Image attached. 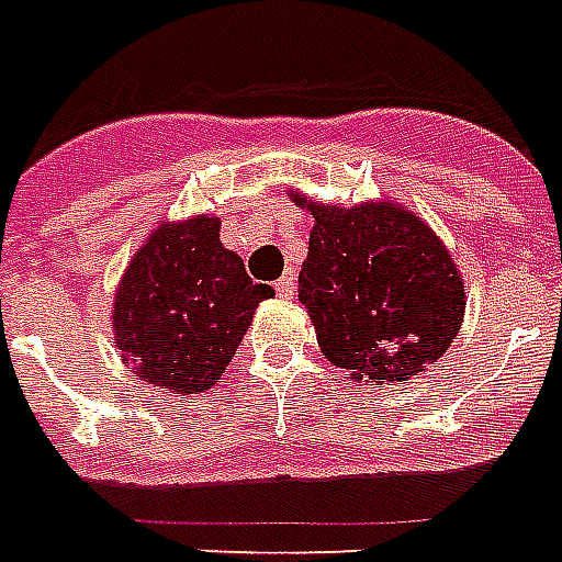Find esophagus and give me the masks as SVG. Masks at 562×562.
<instances>
[{
    "instance_id": "34e87169",
    "label": "esophagus",
    "mask_w": 562,
    "mask_h": 562,
    "mask_svg": "<svg viewBox=\"0 0 562 562\" xmlns=\"http://www.w3.org/2000/svg\"><path fill=\"white\" fill-rule=\"evenodd\" d=\"M277 294L282 300H291V294H294V273H282L280 280H277Z\"/></svg>"
}]
</instances>
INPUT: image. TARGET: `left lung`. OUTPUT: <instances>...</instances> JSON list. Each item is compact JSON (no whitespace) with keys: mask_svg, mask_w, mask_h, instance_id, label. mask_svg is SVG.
Segmentation results:
<instances>
[{"mask_svg":"<svg viewBox=\"0 0 562 562\" xmlns=\"http://www.w3.org/2000/svg\"><path fill=\"white\" fill-rule=\"evenodd\" d=\"M291 201L315 218L297 297L326 361L356 382H408L463 324L467 285L435 229L396 201Z\"/></svg>","mask_w":562,"mask_h":562,"instance_id":"left-lung-1","label":"left lung"}]
</instances>
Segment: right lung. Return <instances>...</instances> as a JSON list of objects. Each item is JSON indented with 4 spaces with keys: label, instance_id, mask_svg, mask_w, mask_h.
Instances as JSON below:
<instances>
[{
    "label": "right lung",
    "instance_id": "1",
    "mask_svg": "<svg viewBox=\"0 0 562 562\" xmlns=\"http://www.w3.org/2000/svg\"><path fill=\"white\" fill-rule=\"evenodd\" d=\"M271 285L221 245V218L160 221L127 262L110 321L122 364L169 393L210 391Z\"/></svg>",
    "mask_w": 562,
    "mask_h": 562
}]
</instances>
